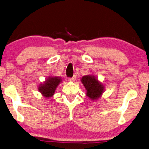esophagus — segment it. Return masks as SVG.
Masks as SVG:
<instances>
[{"mask_svg": "<svg viewBox=\"0 0 149 149\" xmlns=\"http://www.w3.org/2000/svg\"><path fill=\"white\" fill-rule=\"evenodd\" d=\"M75 79H76V77H75V76H74L72 77H70V78H68V80L69 81H74Z\"/></svg>", "mask_w": 149, "mask_h": 149, "instance_id": "obj_1", "label": "esophagus"}]
</instances>
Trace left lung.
Wrapping results in <instances>:
<instances>
[{"instance_id":"left-lung-1","label":"left lung","mask_w":149,"mask_h":149,"mask_svg":"<svg viewBox=\"0 0 149 149\" xmlns=\"http://www.w3.org/2000/svg\"><path fill=\"white\" fill-rule=\"evenodd\" d=\"M81 82L87 90L86 95L90 99L99 98L104 91V87L94 76L86 75L82 77Z\"/></svg>"}]
</instances>
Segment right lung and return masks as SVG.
Listing matches in <instances>:
<instances>
[{"mask_svg":"<svg viewBox=\"0 0 149 149\" xmlns=\"http://www.w3.org/2000/svg\"><path fill=\"white\" fill-rule=\"evenodd\" d=\"M61 79L59 77H49L43 84H41L39 87V91L44 97H51L55 93L58 85L61 82Z\"/></svg>","mask_w":149,"mask_h":149,"instance_id":"right-lung-1","label":"right lung"}]
</instances>
